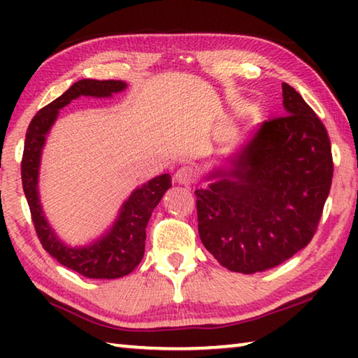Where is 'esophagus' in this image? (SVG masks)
I'll return each mask as SVG.
<instances>
[{
  "label": "esophagus",
  "instance_id": "34e87169",
  "mask_svg": "<svg viewBox=\"0 0 358 358\" xmlns=\"http://www.w3.org/2000/svg\"><path fill=\"white\" fill-rule=\"evenodd\" d=\"M197 178V172L196 169L191 166H183L180 167L177 173H175V180L178 181L180 185H192Z\"/></svg>",
  "mask_w": 358,
  "mask_h": 358
}]
</instances>
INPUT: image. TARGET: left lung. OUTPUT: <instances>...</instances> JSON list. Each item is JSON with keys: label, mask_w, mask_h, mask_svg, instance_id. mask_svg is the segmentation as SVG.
I'll return each mask as SVG.
<instances>
[{"label": "left lung", "mask_w": 358, "mask_h": 358, "mask_svg": "<svg viewBox=\"0 0 358 358\" xmlns=\"http://www.w3.org/2000/svg\"><path fill=\"white\" fill-rule=\"evenodd\" d=\"M282 104L286 115L264 121L232 169L194 192L203 246L238 273L273 268L310 243L330 192L324 123L287 83Z\"/></svg>", "instance_id": "8db88e82"}]
</instances>
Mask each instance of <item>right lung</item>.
Listing matches in <instances>:
<instances>
[{"instance_id": "obj_1", "label": "right lung", "mask_w": 358, "mask_h": 358, "mask_svg": "<svg viewBox=\"0 0 358 358\" xmlns=\"http://www.w3.org/2000/svg\"><path fill=\"white\" fill-rule=\"evenodd\" d=\"M126 88L121 80H85L76 82L59 98L42 107L29 123L25 137V148L22 156V185L23 192L31 211L36 235L44 250L57 259L59 264L77 271L85 278L94 280H115L131 273L141 264L145 251V229L151 213L164 192L172 186L171 175L162 173L150 180L142 187L131 194V197L121 208L117 222L106 237L87 248H68L59 241L53 230L48 227L41 210L38 197V173L41 150L44 147L45 136L58 110L68 106L78 96H96L107 98L112 93H118Z\"/></svg>"}]
</instances>
